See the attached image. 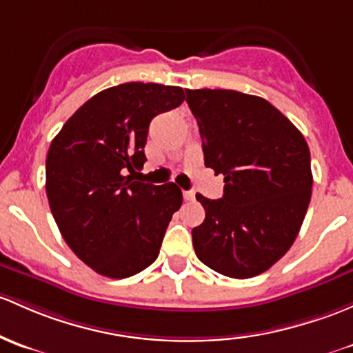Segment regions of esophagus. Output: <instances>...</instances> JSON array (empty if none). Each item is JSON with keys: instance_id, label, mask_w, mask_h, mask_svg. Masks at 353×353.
Returning <instances> with one entry per match:
<instances>
[{"instance_id": "esophagus-1", "label": "esophagus", "mask_w": 353, "mask_h": 353, "mask_svg": "<svg viewBox=\"0 0 353 353\" xmlns=\"http://www.w3.org/2000/svg\"><path fill=\"white\" fill-rule=\"evenodd\" d=\"M183 196H184V199H186V201H194L196 192L194 191H183Z\"/></svg>"}]
</instances>
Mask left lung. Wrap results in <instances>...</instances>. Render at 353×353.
<instances>
[{
  "label": "left lung",
  "mask_w": 353,
  "mask_h": 353,
  "mask_svg": "<svg viewBox=\"0 0 353 353\" xmlns=\"http://www.w3.org/2000/svg\"><path fill=\"white\" fill-rule=\"evenodd\" d=\"M199 127L205 165L223 174V198L196 194L206 211L192 228L203 264L248 279L291 248L311 199L310 148L264 98L232 89H186Z\"/></svg>",
  "instance_id": "left-lung-1"
}]
</instances>
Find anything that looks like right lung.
Wrapping results in <instances>:
<instances>
[{"label":"right lung","instance_id":"add662e5","mask_svg":"<svg viewBox=\"0 0 353 353\" xmlns=\"http://www.w3.org/2000/svg\"><path fill=\"white\" fill-rule=\"evenodd\" d=\"M183 101L177 86L108 88L88 99L52 140L46 162L50 211L70 250L101 276L123 279L147 269L183 205L174 183L154 186L132 176L147 161L152 118Z\"/></svg>","mask_w":353,"mask_h":353}]
</instances>
